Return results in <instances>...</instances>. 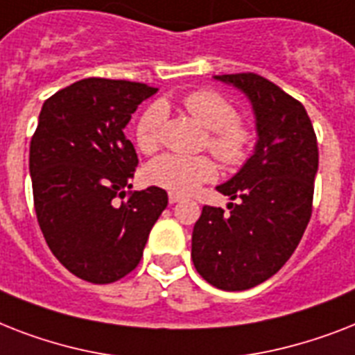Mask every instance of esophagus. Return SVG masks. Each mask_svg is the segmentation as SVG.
Instances as JSON below:
<instances>
[{"label": "esophagus", "instance_id": "34e87169", "mask_svg": "<svg viewBox=\"0 0 355 355\" xmlns=\"http://www.w3.org/2000/svg\"><path fill=\"white\" fill-rule=\"evenodd\" d=\"M182 200V197L177 193H169V205H177V202H180Z\"/></svg>", "mask_w": 355, "mask_h": 355}]
</instances>
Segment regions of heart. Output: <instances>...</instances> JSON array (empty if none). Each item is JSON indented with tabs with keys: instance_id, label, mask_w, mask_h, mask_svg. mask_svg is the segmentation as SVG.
<instances>
[{
	"instance_id": "obj_1",
	"label": "heart",
	"mask_w": 355,
	"mask_h": 355,
	"mask_svg": "<svg viewBox=\"0 0 355 355\" xmlns=\"http://www.w3.org/2000/svg\"><path fill=\"white\" fill-rule=\"evenodd\" d=\"M184 108L200 127L208 130L206 145L214 155L228 166H237L248 156L252 130L237 119L236 107L227 97L214 90H199L184 99ZM166 108L160 103L150 105L136 123V144L150 153L160 144ZM217 177L216 164L208 156L162 155L145 167V178L153 186L171 193L188 195L200 184Z\"/></svg>"
}]
</instances>
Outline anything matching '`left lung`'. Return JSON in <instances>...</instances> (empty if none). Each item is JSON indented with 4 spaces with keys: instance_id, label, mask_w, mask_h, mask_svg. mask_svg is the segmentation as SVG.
<instances>
[{
    "instance_id": "1",
    "label": "left lung",
    "mask_w": 355,
    "mask_h": 355,
    "mask_svg": "<svg viewBox=\"0 0 355 355\" xmlns=\"http://www.w3.org/2000/svg\"><path fill=\"white\" fill-rule=\"evenodd\" d=\"M252 105V156L217 191L237 200L205 206L191 236L197 272L217 289L245 291L291 258L311 217L319 149L302 103L256 73L216 75Z\"/></svg>"
}]
</instances>
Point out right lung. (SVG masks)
I'll return each instance as SVG.
<instances>
[{
    "label": "right lung",
    "instance_id": "1",
    "mask_svg": "<svg viewBox=\"0 0 355 355\" xmlns=\"http://www.w3.org/2000/svg\"><path fill=\"white\" fill-rule=\"evenodd\" d=\"M156 92L92 77L42 107L29 149L36 217L55 258L80 280L112 284L136 269L166 210V189L128 191L138 156L123 132Z\"/></svg>",
    "mask_w": 355,
    "mask_h": 355
}]
</instances>
